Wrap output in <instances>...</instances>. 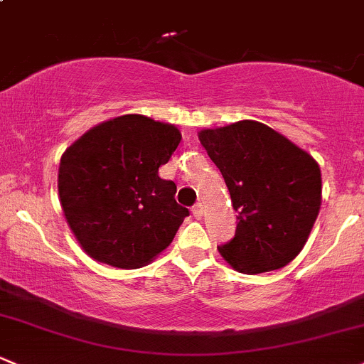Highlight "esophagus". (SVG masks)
<instances>
[{
  "label": "esophagus",
  "mask_w": 364,
  "mask_h": 364,
  "mask_svg": "<svg viewBox=\"0 0 364 364\" xmlns=\"http://www.w3.org/2000/svg\"><path fill=\"white\" fill-rule=\"evenodd\" d=\"M191 212H193V215L196 218H201L203 212H205V206H203V203H196V205L193 206V210H191Z\"/></svg>",
  "instance_id": "obj_1"
}]
</instances>
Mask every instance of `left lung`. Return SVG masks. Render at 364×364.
I'll return each mask as SVG.
<instances>
[{"instance_id": "left-lung-1", "label": "left lung", "mask_w": 364, "mask_h": 364, "mask_svg": "<svg viewBox=\"0 0 364 364\" xmlns=\"http://www.w3.org/2000/svg\"><path fill=\"white\" fill-rule=\"evenodd\" d=\"M220 170L236 234L218 252L243 274L284 267L307 243L321 208V170L307 151L253 119L198 134Z\"/></svg>"}]
</instances>
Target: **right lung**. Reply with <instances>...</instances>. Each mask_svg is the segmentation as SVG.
<instances>
[{
  "instance_id": "obj_1",
  "label": "right lung",
  "mask_w": 364,
  "mask_h": 364,
  "mask_svg": "<svg viewBox=\"0 0 364 364\" xmlns=\"http://www.w3.org/2000/svg\"><path fill=\"white\" fill-rule=\"evenodd\" d=\"M181 140L175 124L124 114L90 128L64 151L58 201L93 260L139 269L170 246L189 210L158 171Z\"/></svg>"
}]
</instances>
